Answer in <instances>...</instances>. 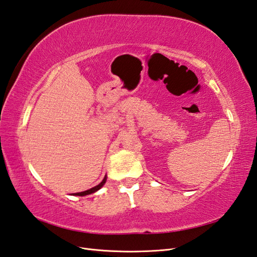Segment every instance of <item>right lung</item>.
<instances>
[{
	"label": "right lung",
	"mask_w": 257,
	"mask_h": 257,
	"mask_svg": "<svg viewBox=\"0 0 257 257\" xmlns=\"http://www.w3.org/2000/svg\"><path fill=\"white\" fill-rule=\"evenodd\" d=\"M106 179H107V177H106V175H105V177H104V179L102 180V182L98 183L97 186H95V187H93V188H91V189H89V190H85V191H83V192H78V193H75L74 195L84 196V195H89V194L94 193V192L98 191V190H100V189L105 185V182H106Z\"/></svg>",
	"instance_id": "obj_1"
}]
</instances>
